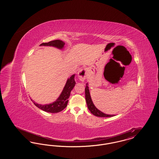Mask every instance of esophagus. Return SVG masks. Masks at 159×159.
<instances>
[{"label": "esophagus", "mask_w": 159, "mask_h": 159, "mask_svg": "<svg viewBox=\"0 0 159 159\" xmlns=\"http://www.w3.org/2000/svg\"><path fill=\"white\" fill-rule=\"evenodd\" d=\"M87 70L85 69H80L78 73V79L80 81L84 82L86 77Z\"/></svg>", "instance_id": "34e87169"}]
</instances>
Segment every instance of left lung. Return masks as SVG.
Instances as JSON below:
<instances>
[{"label":"left lung","instance_id":"obj_1","mask_svg":"<svg viewBox=\"0 0 159 159\" xmlns=\"http://www.w3.org/2000/svg\"><path fill=\"white\" fill-rule=\"evenodd\" d=\"M85 98H86V104L88 107V109L91 111V113L93 114L95 116L97 117H110L114 116L115 115H110V114H107L104 113L102 111H99L98 109L96 108V107L94 106L92 99H91V95L90 92L89 90V87L88 86V83L86 84V88H85Z\"/></svg>","mask_w":159,"mask_h":159}]
</instances>
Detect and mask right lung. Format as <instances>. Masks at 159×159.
I'll return each mask as SVG.
<instances>
[{
	"instance_id": "right-lung-1",
	"label": "right lung",
	"mask_w": 159,
	"mask_h": 159,
	"mask_svg": "<svg viewBox=\"0 0 159 159\" xmlns=\"http://www.w3.org/2000/svg\"><path fill=\"white\" fill-rule=\"evenodd\" d=\"M64 45H65V43L62 40H55L52 41H50L48 43H43L40 44V46H50L56 47L58 49H62L64 48ZM75 75H73L68 79L60 97L56 100V101L49 104L41 105L34 102L32 99L31 101L33 102L34 104L37 107L45 111L46 112L52 113H56L60 112L67 106L68 98L70 95V92L73 89L76 84L75 80Z\"/></svg>"
}]
</instances>
